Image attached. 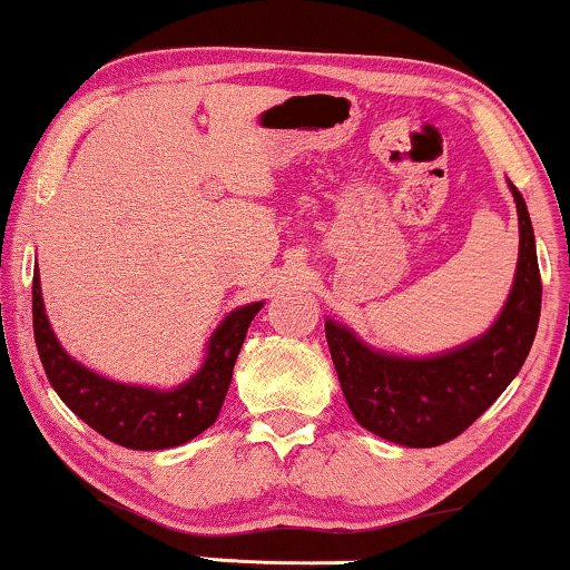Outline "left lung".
Returning <instances> with one entry per match:
<instances>
[{"instance_id":"left-lung-1","label":"left lung","mask_w":570,"mask_h":570,"mask_svg":"<svg viewBox=\"0 0 570 570\" xmlns=\"http://www.w3.org/2000/svg\"><path fill=\"white\" fill-rule=\"evenodd\" d=\"M520 222V257L501 316L482 337L440 356L407 358L370 348L348 326L326 322L340 389L358 423L404 448H436L463 434L525 364L541 316L533 225L509 185Z\"/></svg>"}]
</instances>
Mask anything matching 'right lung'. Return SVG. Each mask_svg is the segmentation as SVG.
I'll return each instance as SVG.
<instances>
[{"instance_id": "1", "label": "right lung", "mask_w": 570, "mask_h": 570, "mask_svg": "<svg viewBox=\"0 0 570 570\" xmlns=\"http://www.w3.org/2000/svg\"><path fill=\"white\" fill-rule=\"evenodd\" d=\"M263 303L233 311L208 340L203 367L187 383L171 391L115 383L96 375L61 348L45 316L39 273L31 286L35 340L45 375L61 402L109 442L130 450H166L185 444L217 421L222 402L233 381L235 358L246 340V330Z\"/></svg>"}]
</instances>
